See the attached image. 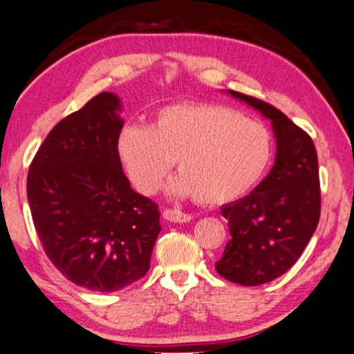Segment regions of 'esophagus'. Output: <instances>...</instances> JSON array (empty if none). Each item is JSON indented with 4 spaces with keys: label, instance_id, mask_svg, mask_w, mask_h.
I'll return each instance as SVG.
<instances>
[{
    "label": "esophagus",
    "instance_id": "1",
    "mask_svg": "<svg viewBox=\"0 0 354 354\" xmlns=\"http://www.w3.org/2000/svg\"><path fill=\"white\" fill-rule=\"evenodd\" d=\"M163 218L166 221H171V223L191 221V215H188V213H185L182 210H174V208H166V210H163Z\"/></svg>",
    "mask_w": 354,
    "mask_h": 354
}]
</instances>
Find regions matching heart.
<instances>
[{
	"label": "heart",
	"mask_w": 354,
	"mask_h": 354,
	"mask_svg": "<svg viewBox=\"0 0 354 354\" xmlns=\"http://www.w3.org/2000/svg\"><path fill=\"white\" fill-rule=\"evenodd\" d=\"M118 153L139 193H156L176 161L180 176L171 182V193L221 205L245 196L262 178L271 138L262 124L232 108L176 103L161 108L150 127H124Z\"/></svg>",
	"instance_id": "obj_1"
}]
</instances>
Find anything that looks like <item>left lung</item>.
<instances>
[{
	"instance_id": "obj_1",
	"label": "left lung",
	"mask_w": 354,
	"mask_h": 354,
	"mask_svg": "<svg viewBox=\"0 0 354 354\" xmlns=\"http://www.w3.org/2000/svg\"><path fill=\"white\" fill-rule=\"evenodd\" d=\"M232 97L271 120L276 160L251 194L223 205L232 239L215 268L240 286H260L292 268L320 219V178L314 141L270 103L235 91Z\"/></svg>"
}]
</instances>
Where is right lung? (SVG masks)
Instances as JSON below:
<instances>
[{"mask_svg":"<svg viewBox=\"0 0 354 354\" xmlns=\"http://www.w3.org/2000/svg\"><path fill=\"white\" fill-rule=\"evenodd\" d=\"M120 100L102 92L45 138L28 172L32 223L68 281L118 292L147 273L160 212L130 187L118 153Z\"/></svg>","mask_w":354,"mask_h":354,"instance_id":"1","label":"right lung"}]
</instances>
